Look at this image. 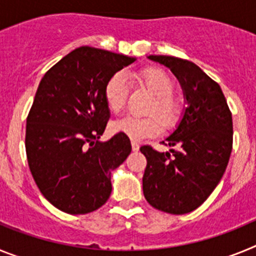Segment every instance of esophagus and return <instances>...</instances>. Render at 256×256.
I'll list each match as a JSON object with an SVG mask.
<instances>
[{"label": "esophagus", "mask_w": 256, "mask_h": 256, "mask_svg": "<svg viewBox=\"0 0 256 256\" xmlns=\"http://www.w3.org/2000/svg\"><path fill=\"white\" fill-rule=\"evenodd\" d=\"M132 150L134 151V152H137V151L140 150V144H137V142H134V141H132Z\"/></svg>", "instance_id": "1"}]
</instances>
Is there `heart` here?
I'll list each match as a JSON object with an SVG mask.
<instances>
[{
    "mask_svg": "<svg viewBox=\"0 0 256 256\" xmlns=\"http://www.w3.org/2000/svg\"><path fill=\"white\" fill-rule=\"evenodd\" d=\"M137 78L148 88L156 97L151 112H158L164 123H170L176 116V104L170 97L173 82L168 74L156 68H148L137 74ZM130 92V80L124 72H116L106 82L104 88V98L108 112L120 114L126 108ZM162 130V122L156 116L137 118L126 116L112 124V132L120 133L132 141H142L160 134Z\"/></svg>",
    "mask_w": 256,
    "mask_h": 256,
    "instance_id": "1",
    "label": "heart"
}]
</instances>
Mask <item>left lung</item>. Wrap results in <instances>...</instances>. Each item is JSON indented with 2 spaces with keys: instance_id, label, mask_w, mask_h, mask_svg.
Returning a JSON list of instances; mask_svg holds the SVG:
<instances>
[{
  "instance_id": "1",
  "label": "left lung",
  "mask_w": 256,
  "mask_h": 256,
  "mask_svg": "<svg viewBox=\"0 0 256 256\" xmlns=\"http://www.w3.org/2000/svg\"><path fill=\"white\" fill-rule=\"evenodd\" d=\"M148 58L170 69L186 108L177 128L165 138L178 150L140 148L148 159L144 195L155 209L180 216L198 209L220 182L232 151V114L218 83L198 65L173 56Z\"/></svg>"
}]
</instances>
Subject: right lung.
<instances>
[{
  "instance_id": "right-lung-1",
  "label": "right lung",
  "mask_w": 256,
  "mask_h": 256,
  "mask_svg": "<svg viewBox=\"0 0 256 256\" xmlns=\"http://www.w3.org/2000/svg\"><path fill=\"white\" fill-rule=\"evenodd\" d=\"M136 58L78 47L44 76L26 118V150L42 195L68 214H87L112 194V172L132 151L118 133L100 141L110 112L104 98L108 78Z\"/></svg>"
}]
</instances>
